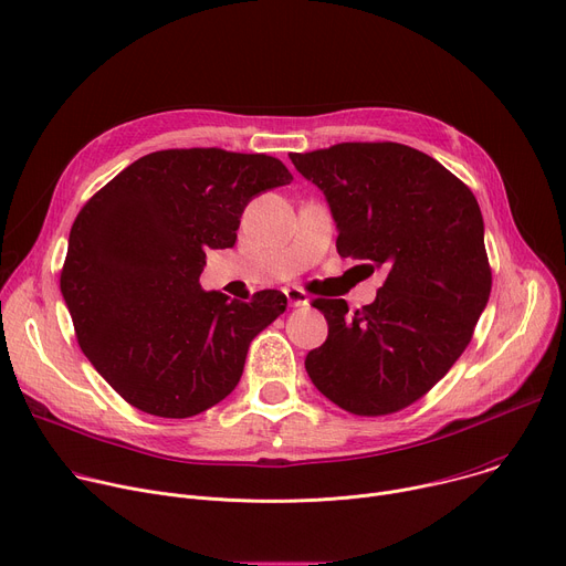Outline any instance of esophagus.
I'll use <instances>...</instances> for the list:
<instances>
[{
    "label": "esophagus",
    "mask_w": 566,
    "mask_h": 566,
    "mask_svg": "<svg viewBox=\"0 0 566 566\" xmlns=\"http://www.w3.org/2000/svg\"><path fill=\"white\" fill-rule=\"evenodd\" d=\"M284 295H286V303H289V307H303V305H307V303H310L307 293H305L303 289H298V286H289V289H284Z\"/></svg>",
    "instance_id": "esophagus-1"
}]
</instances>
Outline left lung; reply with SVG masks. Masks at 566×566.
<instances>
[{"label":"left lung","mask_w":566,"mask_h":566,"mask_svg":"<svg viewBox=\"0 0 566 566\" xmlns=\"http://www.w3.org/2000/svg\"><path fill=\"white\" fill-rule=\"evenodd\" d=\"M289 158L328 199L339 256L388 275L353 314L344 301H314L328 339L307 353L305 369L353 415L397 412L452 369L489 303L480 203L450 169L397 142H342Z\"/></svg>","instance_id":"1"}]
</instances>
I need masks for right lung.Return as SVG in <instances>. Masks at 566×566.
<instances>
[{
	"label": "right lung",
	"instance_id": "1",
	"mask_svg": "<svg viewBox=\"0 0 566 566\" xmlns=\"http://www.w3.org/2000/svg\"><path fill=\"white\" fill-rule=\"evenodd\" d=\"M291 181L273 156L167 148L82 206L59 284L82 353L130 406L184 420L233 392L286 295L229 301L199 275L208 250L233 248L250 199Z\"/></svg>",
	"mask_w": 566,
	"mask_h": 566
}]
</instances>
